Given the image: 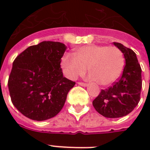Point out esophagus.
I'll return each instance as SVG.
<instances>
[{
  "label": "esophagus",
  "instance_id": "obj_1",
  "mask_svg": "<svg viewBox=\"0 0 150 150\" xmlns=\"http://www.w3.org/2000/svg\"><path fill=\"white\" fill-rule=\"evenodd\" d=\"M78 84L79 85V86H88V84L87 83H84V82H78Z\"/></svg>",
  "mask_w": 150,
  "mask_h": 150
}]
</instances>
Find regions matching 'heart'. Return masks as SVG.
Segmentation results:
<instances>
[{"label": "heart", "instance_id": "1", "mask_svg": "<svg viewBox=\"0 0 150 150\" xmlns=\"http://www.w3.org/2000/svg\"><path fill=\"white\" fill-rule=\"evenodd\" d=\"M125 61L118 48L101 45L84 46L78 48L75 56L67 54L62 57L61 66L69 79L83 75L88 68L89 79L102 86L116 82L123 71Z\"/></svg>", "mask_w": 150, "mask_h": 150}]
</instances>
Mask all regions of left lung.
Here are the masks:
<instances>
[{"label": "left lung", "mask_w": 150, "mask_h": 150, "mask_svg": "<svg viewBox=\"0 0 150 150\" xmlns=\"http://www.w3.org/2000/svg\"><path fill=\"white\" fill-rule=\"evenodd\" d=\"M124 54L125 65L117 82L108 89H102L93 105L105 117H121L132 111L140 100L142 89V69L136 54L120 43H113Z\"/></svg>", "instance_id": "8db88e82"}]
</instances>
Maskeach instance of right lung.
Returning <instances> with one entry per match:
<instances>
[{
    "label": "right lung",
    "mask_w": 150,
    "mask_h": 150,
    "mask_svg": "<svg viewBox=\"0 0 150 150\" xmlns=\"http://www.w3.org/2000/svg\"><path fill=\"white\" fill-rule=\"evenodd\" d=\"M64 43L43 41L25 49L15 59L8 79L13 105L26 117L45 121L61 111L75 82L63 76Z\"/></svg>",
    "instance_id": "add662e5"
}]
</instances>
